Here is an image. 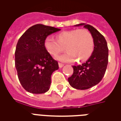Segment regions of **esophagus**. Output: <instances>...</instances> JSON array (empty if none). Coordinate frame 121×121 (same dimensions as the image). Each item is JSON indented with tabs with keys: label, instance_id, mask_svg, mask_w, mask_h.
I'll use <instances>...</instances> for the list:
<instances>
[{
	"label": "esophagus",
	"instance_id": "1",
	"mask_svg": "<svg viewBox=\"0 0 121 121\" xmlns=\"http://www.w3.org/2000/svg\"><path fill=\"white\" fill-rule=\"evenodd\" d=\"M58 65H59V67H60V68H61V67L64 65V64H63V63H58Z\"/></svg>",
	"mask_w": 121,
	"mask_h": 121
}]
</instances>
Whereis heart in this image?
Wrapping results in <instances>:
<instances>
[{
  "label": "heart",
  "mask_w": 121,
  "mask_h": 121,
  "mask_svg": "<svg viewBox=\"0 0 121 121\" xmlns=\"http://www.w3.org/2000/svg\"><path fill=\"white\" fill-rule=\"evenodd\" d=\"M54 38L48 36L44 41V47L50 55L56 56L64 48L67 51L58 56V60L63 62L76 61L82 63L89 59L93 52L95 43L93 35L85 29H73L59 33Z\"/></svg>",
  "instance_id": "obj_1"
}]
</instances>
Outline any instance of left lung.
Wrapping results in <instances>:
<instances>
[{
  "instance_id": "obj_1",
  "label": "left lung",
  "mask_w": 121,
  "mask_h": 121,
  "mask_svg": "<svg viewBox=\"0 0 121 121\" xmlns=\"http://www.w3.org/2000/svg\"><path fill=\"white\" fill-rule=\"evenodd\" d=\"M93 35L95 43L93 52L86 63L73 66V74L68 78L71 86L77 89H89L99 84L103 78L108 63V48L102 35L89 25L81 23Z\"/></svg>"
}]
</instances>
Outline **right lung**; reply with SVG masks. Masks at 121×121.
Masks as SVG:
<instances>
[{"mask_svg":"<svg viewBox=\"0 0 121 121\" xmlns=\"http://www.w3.org/2000/svg\"><path fill=\"white\" fill-rule=\"evenodd\" d=\"M59 28L37 24L29 28L17 42L15 64L17 76L23 88L31 93H46L51 84V75L59 68L45 50L44 41Z\"/></svg>","mask_w":121,"mask_h":121,"instance_id":"add662e5","label":"right lung"}]
</instances>
